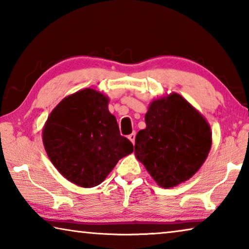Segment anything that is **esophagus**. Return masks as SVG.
I'll return each mask as SVG.
<instances>
[{
    "label": "esophagus",
    "mask_w": 249,
    "mask_h": 249,
    "mask_svg": "<svg viewBox=\"0 0 249 249\" xmlns=\"http://www.w3.org/2000/svg\"><path fill=\"white\" fill-rule=\"evenodd\" d=\"M135 136H136V134H135V133H132L130 135H128V140L132 142L133 144L135 142Z\"/></svg>",
    "instance_id": "esophagus-1"
}]
</instances>
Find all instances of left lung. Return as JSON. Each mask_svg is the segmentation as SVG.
<instances>
[{
	"mask_svg": "<svg viewBox=\"0 0 249 249\" xmlns=\"http://www.w3.org/2000/svg\"><path fill=\"white\" fill-rule=\"evenodd\" d=\"M146 128L135 138V156L162 188L176 187L203 165L212 145L210 125L178 93L150 103Z\"/></svg>",
	"mask_w": 249,
	"mask_h": 249,
	"instance_id": "left-lung-1",
	"label": "left lung"
}]
</instances>
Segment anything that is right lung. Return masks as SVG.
I'll list each match as a JSON object with an SVG mask.
<instances>
[{"instance_id":"obj_1","label":"right lung","mask_w":249,"mask_h":249,"mask_svg":"<svg viewBox=\"0 0 249 249\" xmlns=\"http://www.w3.org/2000/svg\"><path fill=\"white\" fill-rule=\"evenodd\" d=\"M50 161L70 182L82 188L102 183L133 144L120 134L108 98L93 89L80 90L53 109L43 129Z\"/></svg>"}]
</instances>
